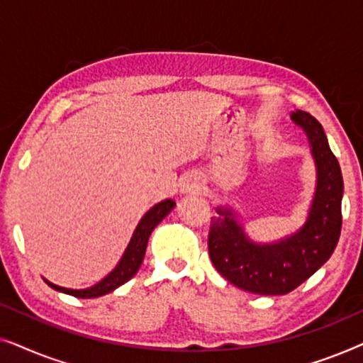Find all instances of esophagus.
Here are the masks:
<instances>
[{
    "label": "esophagus",
    "mask_w": 363,
    "mask_h": 363,
    "mask_svg": "<svg viewBox=\"0 0 363 363\" xmlns=\"http://www.w3.org/2000/svg\"><path fill=\"white\" fill-rule=\"evenodd\" d=\"M186 188H188V190H193V188H195V183L186 182Z\"/></svg>",
    "instance_id": "obj_1"
}]
</instances>
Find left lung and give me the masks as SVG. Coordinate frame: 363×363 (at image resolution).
Returning <instances> with one entry per match:
<instances>
[{
	"label": "left lung",
	"instance_id": "8db88e82",
	"mask_svg": "<svg viewBox=\"0 0 363 363\" xmlns=\"http://www.w3.org/2000/svg\"><path fill=\"white\" fill-rule=\"evenodd\" d=\"M309 137L317 167V188L306 225L274 245H255L230 210H218L208 233V252L220 274L242 291L279 296L309 279L334 252L342 228L344 180L324 128L311 113L292 112Z\"/></svg>",
	"mask_w": 363,
	"mask_h": 363
}]
</instances>
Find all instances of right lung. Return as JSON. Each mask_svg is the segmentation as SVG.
Returning a JSON list of instances; mask_svg holds the SVG:
<instances>
[{"instance_id": "right-lung-1", "label": "right lung", "mask_w": 363, "mask_h": 363, "mask_svg": "<svg viewBox=\"0 0 363 363\" xmlns=\"http://www.w3.org/2000/svg\"><path fill=\"white\" fill-rule=\"evenodd\" d=\"M175 206V201L173 200H165L162 203H158L153 208H150L143 218L138 223L135 231H133V236L130 242H128L125 252H123L121 262H118L116 269H113L111 274L104 277V279L99 282V284L89 287V289H66V287L56 286L52 282L46 281L52 289H56L59 292H64V294L74 296V297H82V299H92V297H99L104 294H108L113 289H117L118 286L125 284L128 279H132L133 276L137 274L138 267H140L143 256H145V250H147V242L148 238H150L152 231L155 230V226L160 223L163 218H165L168 213L173 210Z\"/></svg>"}]
</instances>
